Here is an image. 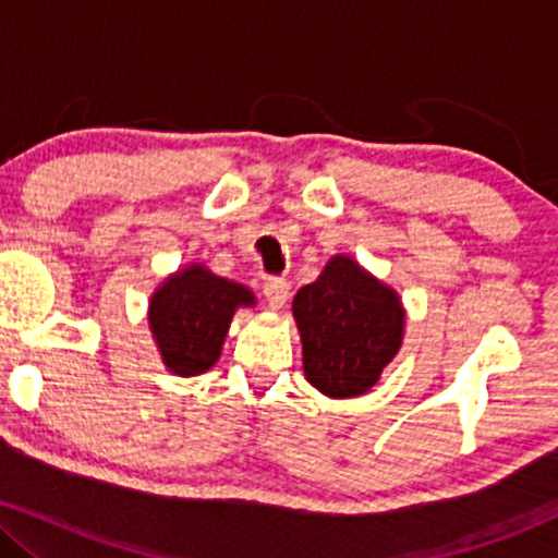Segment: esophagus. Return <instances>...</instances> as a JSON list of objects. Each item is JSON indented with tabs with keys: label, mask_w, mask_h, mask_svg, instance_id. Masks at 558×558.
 I'll return each instance as SVG.
<instances>
[{
	"label": "esophagus",
	"mask_w": 558,
	"mask_h": 558,
	"mask_svg": "<svg viewBox=\"0 0 558 558\" xmlns=\"http://www.w3.org/2000/svg\"><path fill=\"white\" fill-rule=\"evenodd\" d=\"M262 288H265V296H267V301H270L272 310H283L288 296H291V286H288V280L267 278Z\"/></svg>",
	"instance_id": "esophagus-1"
}]
</instances>
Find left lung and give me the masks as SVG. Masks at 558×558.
<instances>
[{
	"mask_svg": "<svg viewBox=\"0 0 558 558\" xmlns=\"http://www.w3.org/2000/svg\"><path fill=\"white\" fill-rule=\"evenodd\" d=\"M304 377L323 396L354 399L373 390L403 343L407 310L396 288L349 254L328 259L291 304Z\"/></svg>",
	"mask_w": 558,
	"mask_h": 558,
	"instance_id": "obj_1",
	"label": "left lung"
}]
</instances>
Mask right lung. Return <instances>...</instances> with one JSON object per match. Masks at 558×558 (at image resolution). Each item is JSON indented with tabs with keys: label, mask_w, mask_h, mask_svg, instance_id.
<instances>
[{
	"label": "right lung",
	"mask_w": 558,
	"mask_h": 558,
	"mask_svg": "<svg viewBox=\"0 0 558 558\" xmlns=\"http://www.w3.org/2000/svg\"><path fill=\"white\" fill-rule=\"evenodd\" d=\"M254 304L252 288L215 275L202 262L178 267L155 288L146 312L165 367L181 377L213 369L233 315Z\"/></svg>",
	"instance_id": "obj_1"
}]
</instances>
